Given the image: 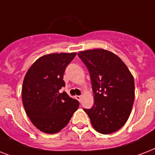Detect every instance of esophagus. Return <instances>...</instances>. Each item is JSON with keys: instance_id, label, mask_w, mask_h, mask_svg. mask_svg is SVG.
Returning a JSON list of instances; mask_svg holds the SVG:
<instances>
[{"instance_id": "1", "label": "esophagus", "mask_w": 155, "mask_h": 155, "mask_svg": "<svg viewBox=\"0 0 155 155\" xmlns=\"http://www.w3.org/2000/svg\"><path fill=\"white\" fill-rule=\"evenodd\" d=\"M75 99L77 100V101H81V98H82V97L81 96H75Z\"/></svg>"}]
</instances>
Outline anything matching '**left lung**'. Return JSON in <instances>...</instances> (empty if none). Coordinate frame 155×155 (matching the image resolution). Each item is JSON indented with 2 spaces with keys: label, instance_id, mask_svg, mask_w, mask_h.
<instances>
[{
  "label": "left lung",
  "instance_id": "8db88e82",
  "mask_svg": "<svg viewBox=\"0 0 155 155\" xmlns=\"http://www.w3.org/2000/svg\"><path fill=\"white\" fill-rule=\"evenodd\" d=\"M78 55L90 73L94 105L84 108L98 133L109 134L127 121L134 101V80L124 62L104 49L80 51Z\"/></svg>",
  "mask_w": 155,
  "mask_h": 155
}]
</instances>
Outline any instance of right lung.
Instances as JSON below:
<instances>
[{"instance_id":"add662e5","label":"right lung","mask_w":155,"mask_h":155,"mask_svg":"<svg viewBox=\"0 0 155 155\" xmlns=\"http://www.w3.org/2000/svg\"><path fill=\"white\" fill-rule=\"evenodd\" d=\"M76 55L53 53L33 63L23 80L22 103L35 127L46 134H56L68 125L80 103L59 90L65 86L63 73Z\"/></svg>"}]
</instances>
